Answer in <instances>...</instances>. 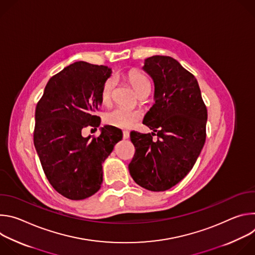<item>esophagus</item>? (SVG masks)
<instances>
[{
	"label": "esophagus",
	"mask_w": 255,
	"mask_h": 255,
	"mask_svg": "<svg viewBox=\"0 0 255 255\" xmlns=\"http://www.w3.org/2000/svg\"><path fill=\"white\" fill-rule=\"evenodd\" d=\"M130 137V133L128 131H123V138L128 139Z\"/></svg>",
	"instance_id": "obj_1"
}]
</instances>
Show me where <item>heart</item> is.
I'll return each mask as SVG.
<instances>
[{"label":"heart","instance_id":"b5f03b06","mask_svg":"<svg viewBox=\"0 0 255 255\" xmlns=\"http://www.w3.org/2000/svg\"><path fill=\"white\" fill-rule=\"evenodd\" d=\"M127 80L133 87L134 91L139 95L144 90L150 88L149 81L144 75H142L137 69H131L127 72ZM115 88V80L113 78L107 79L101 90V102L103 105H108L111 102L112 94ZM141 115L137 111L128 110L124 108H116L109 111L105 115V121L107 124L121 128V129H130L133 128L138 121L140 120Z\"/></svg>","mask_w":255,"mask_h":255}]
</instances>
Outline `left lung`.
Instances as JSON below:
<instances>
[{
    "label": "left lung",
    "mask_w": 255,
    "mask_h": 255,
    "mask_svg": "<svg viewBox=\"0 0 255 255\" xmlns=\"http://www.w3.org/2000/svg\"><path fill=\"white\" fill-rule=\"evenodd\" d=\"M142 68L154 83L155 104L143 119L153 132L130 133L135 154L128 167L137 185L163 192L196 163L206 140L208 113L196 78L177 60L154 55L145 59Z\"/></svg>",
    "instance_id": "1"
}]
</instances>
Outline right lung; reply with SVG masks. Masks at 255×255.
<instances>
[{
  "label": "right lung",
  "instance_id": "add662e5",
  "mask_svg": "<svg viewBox=\"0 0 255 255\" xmlns=\"http://www.w3.org/2000/svg\"><path fill=\"white\" fill-rule=\"evenodd\" d=\"M111 74L105 65L69 64L48 81L36 106V151L50 185L69 200H84L100 190L102 164L122 139V131L109 125L99 137L82 136L83 128L100 125L101 90Z\"/></svg>",
  "mask_w": 255,
  "mask_h": 255
}]
</instances>
